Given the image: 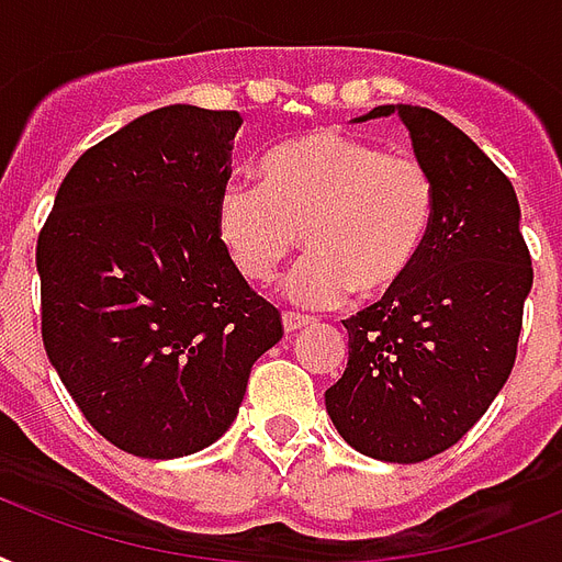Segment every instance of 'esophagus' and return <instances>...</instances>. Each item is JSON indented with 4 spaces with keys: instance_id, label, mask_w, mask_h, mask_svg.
I'll list each match as a JSON object with an SVG mask.
<instances>
[{
    "instance_id": "obj_1",
    "label": "esophagus",
    "mask_w": 562,
    "mask_h": 562,
    "mask_svg": "<svg viewBox=\"0 0 562 562\" xmlns=\"http://www.w3.org/2000/svg\"><path fill=\"white\" fill-rule=\"evenodd\" d=\"M281 319H284V330H286V334H295V330H302L304 325H311V316H304V313H290V311H286L284 316H281Z\"/></svg>"
}]
</instances>
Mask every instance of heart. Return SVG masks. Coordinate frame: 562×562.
I'll return each instance as SVG.
<instances>
[{
  "instance_id": "heart-1",
  "label": "heart",
  "mask_w": 562,
  "mask_h": 562,
  "mask_svg": "<svg viewBox=\"0 0 562 562\" xmlns=\"http://www.w3.org/2000/svg\"><path fill=\"white\" fill-rule=\"evenodd\" d=\"M263 181L232 178L216 199L220 240L249 281L276 278L299 243L307 258L286 281L304 307L393 293L411 276L437 216V184L413 155L316 128L263 158Z\"/></svg>"
}]
</instances>
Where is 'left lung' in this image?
<instances>
[{
    "instance_id": "1",
    "label": "left lung",
    "mask_w": 562,
    "mask_h": 562,
    "mask_svg": "<svg viewBox=\"0 0 562 562\" xmlns=\"http://www.w3.org/2000/svg\"><path fill=\"white\" fill-rule=\"evenodd\" d=\"M390 114L434 176L437 216L411 276L342 319L349 367L325 407L360 454L422 463L467 437L507 384L533 267L510 178L437 111L378 104L360 120Z\"/></svg>"
}]
</instances>
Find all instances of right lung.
Returning <instances> with one entry per match:
<instances>
[{
  "label": "right lung",
  "instance_id": "1",
  "mask_svg": "<svg viewBox=\"0 0 562 562\" xmlns=\"http://www.w3.org/2000/svg\"><path fill=\"white\" fill-rule=\"evenodd\" d=\"M237 111L169 104L95 143L37 237L49 363L108 442L195 454L228 430L255 360L284 337L216 232Z\"/></svg>",
  "mask_w": 562,
  "mask_h": 562
}]
</instances>
